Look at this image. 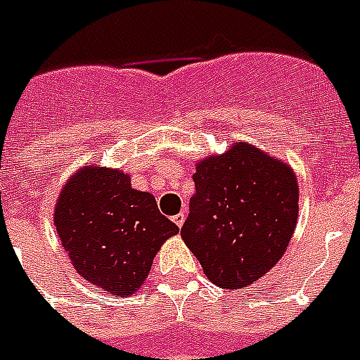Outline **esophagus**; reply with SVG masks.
Returning <instances> with one entry per match:
<instances>
[{
	"mask_svg": "<svg viewBox=\"0 0 360 360\" xmlns=\"http://www.w3.org/2000/svg\"><path fill=\"white\" fill-rule=\"evenodd\" d=\"M184 220H186V214H184L183 211H181V213H177V214H174V217H172V221H174V224H176L177 227L183 226Z\"/></svg>",
	"mask_w": 360,
	"mask_h": 360,
	"instance_id": "1",
	"label": "esophagus"
}]
</instances>
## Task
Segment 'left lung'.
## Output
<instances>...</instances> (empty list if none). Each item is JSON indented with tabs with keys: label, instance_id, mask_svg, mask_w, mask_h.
<instances>
[{
	"label": "left lung",
	"instance_id": "1",
	"mask_svg": "<svg viewBox=\"0 0 360 360\" xmlns=\"http://www.w3.org/2000/svg\"><path fill=\"white\" fill-rule=\"evenodd\" d=\"M195 195L181 236L204 274L241 290L278 263L298 217V181L290 165L236 142L199 161Z\"/></svg>",
	"mask_w": 360,
	"mask_h": 360
}]
</instances>
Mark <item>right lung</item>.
<instances>
[{
    "label": "right lung",
    "instance_id": "add662e5",
    "mask_svg": "<svg viewBox=\"0 0 360 360\" xmlns=\"http://www.w3.org/2000/svg\"><path fill=\"white\" fill-rule=\"evenodd\" d=\"M55 227L76 271L120 297L142 286L161 245L179 233L154 195L131 188L127 174L90 165L60 191Z\"/></svg>",
    "mask_w": 360,
    "mask_h": 360
}]
</instances>
